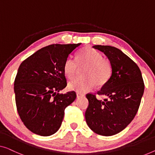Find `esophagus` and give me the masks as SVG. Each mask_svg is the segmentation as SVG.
I'll return each mask as SVG.
<instances>
[{"instance_id":"34e87169","label":"esophagus","mask_w":155,"mask_h":155,"mask_svg":"<svg viewBox=\"0 0 155 155\" xmlns=\"http://www.w3.org/2000/svg\"><path fill=\"white\" fill-rule=\"evenodd\" d=\"M76 95H77V98H80V97H83V96H84V94H81V93H77L76 94Z\"/></svg>"}]
</instances>
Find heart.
<instances>
[{
	"instance_id": "1",
	"label": "heart",
	"mask_w": 155,
	"mask_h": 155,
	"mask_svg": "<svg viewBox=\"0 0 155 155\" xmlns=\"http://www.w3.org/2000/svg\"><path fill=\"white\" fill-rule=\"evenodd\" d=\"M77 61L78 63L72 57H68L64 64V72L68 79H73L75 76L78 65H86L82 71L84 77L69 82L68 87L70 90L84 93L91 90L95 84L102 87L109 81L113 71L111 63L98 51L86 47L78 52Z\"/></svg>"
}]
</instances>
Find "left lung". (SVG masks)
<instances>
[{"mask_svg": "<svg viewBox=\"0 0 155 155\" xmlns=\"http://www.w3.org/2000/svg\"><path fill=\"white\" fill-rule=\"evenodd\" d=\"M105 54L112 65L109 81L97 92L105 96L97 99L87 94L89 105L85 119L89 127L98 135L110 136L120 133L137 113L144 92L142 74L137 64L115 47L94 45Z\"/></svg>", "mask_w": 155, "mask_h": 155, "instance_id": "8db88e82", "label": "left lung"}]
</instances>
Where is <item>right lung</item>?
<instances>
[{
	"label": "right lung",
	"mask_w": 155,
	"mask_h": 155,
	"mask_svg": "<svg viewBox=\"0 0 155 155\" xmlns=\"http://www.w3.org/2000/svg\"><path fill=\"white\" fill-rule=\"evenodd\" d=\"M81 43L50 45L21 63L14 83L18 114L31 132L42 136L61 127L64 110L75 100V91L59 94L66 87L64 64Z\"/></svg>",
	"instance_id": "obj_1"
}]
</instances>
